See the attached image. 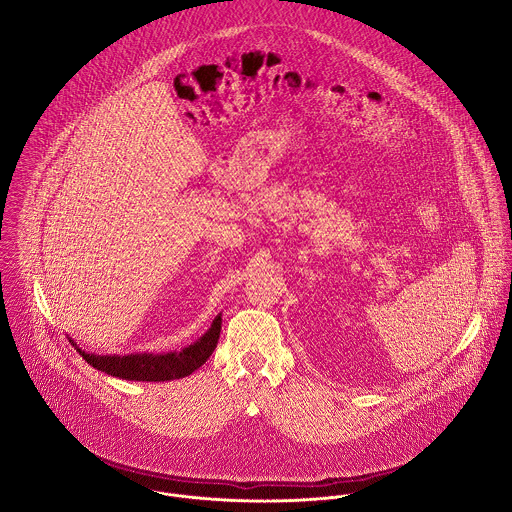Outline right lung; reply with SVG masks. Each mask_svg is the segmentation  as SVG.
Listing matches in <instances>:
<instances>
[{
  "label": "right lung",
  "instance_id": "add662e5",
  "mask_svg": "<svg viewBox=\"0 0 512 512\" xmlns=\"http://www.w3.org/2000/svg\"><path fill=\"white\" fill-rule=\"evenodd\" d=\"M222 319L217 317L211 329L191 347L183 349L181 353H167V355H128V357H96L86 355L84 351L76 349L88 365L124 380H147V382H161V380H175L189 376L199 366L205 365L207 359L217 349Z\"/></svg>",
  "mask_w": 512,
  "mask_h": 512
}]
</instances>
